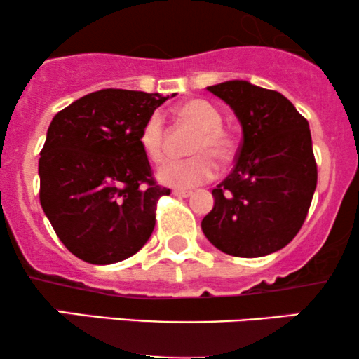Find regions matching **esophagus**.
<instances>
[{"label":"esophagus","instance_id":"34e87169","mask_svg":"<svg viewBox=\"0 0 359 359\" xmlns=\"http://www.w3.org/2000/svg\"><path fill=\"white\" fill-rule=\"evenodd\" d=\"M172 195L178 196V198H188V196H191V191H183V189H175V191H172Z\"/></svg>","mask_w":359,"mask_h":359}]
</instances>
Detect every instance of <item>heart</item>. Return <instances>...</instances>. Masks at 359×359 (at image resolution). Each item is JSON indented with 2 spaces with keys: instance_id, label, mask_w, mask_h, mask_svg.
Returning a JSON list of instances; mask_svg holds the SVG:
<instances>
[{
  "instance_id": "heart-1",
  "label": "heart",
  "mask_w": 359,
  "mask_h": 359,
  "mask_svg": "<svg viewBox=\"0 0 359 359\" xmlns=\"http://www.w3.org/2000/svg\"><path fill=\"white\" fill-rule=\"evenodd\" d=\"M176 114L181 121L189 122L196 129H200V134L191 147V153L196 156L183 159V161H170L164 164L158 171V180L164 187L188 189L212 180L217 166L211 156L213 155L217 161L225 163L226 159H230L233 144L229 134L222 129V116L218 109L206 100H187L176 109ZM139 142L153 163L161 164L166 159L164 124L159 114H151L147 117L139 134Z\"/></svg>"
}]
</instances>
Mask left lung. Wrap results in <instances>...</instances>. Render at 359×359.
Masks as SVG:
<instances>
[{
  "mask_svg": "<svg viewBox=\"0 0 359 359\" xmlns=\"http://www.w3.org/2000/svg\"><path fill=\"white\" fill-rule=\"evenodd\" d=\"M206 90L233 111L242 128L237 163L212 195L205 237L235 257H264L297 235L318 184L309 122L280 92L247 80Z\"/></svg>",
  "mask_w": 359,
  "mask_h": 359,
  "instance_id": "obj_1",
  "label": "left lung"
}]
</instances>
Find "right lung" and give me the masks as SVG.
<instances>
[{"mask_svg": "<svg viewBox=\"0 0 359 359\" xmlns=\"http://www.w3.org/2000/svg\"><path fill=\"white\" fill-rule=\"evenodd\" d=\"M175 95L104 88L50 122L38 161L40 203L63 245L83 262H121L153 233L156 201L170 189L151 178L139 134Z\"/></svg>", "mask_w": 359, "mask_h": 359, "instance_id": "1", "label": "right lung"}]
</instances>
